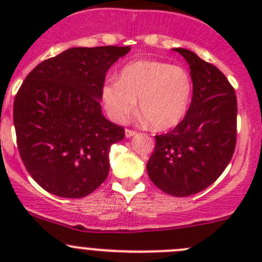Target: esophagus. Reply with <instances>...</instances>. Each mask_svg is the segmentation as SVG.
<instances>
[{
	"instance_id": "1",
	"label": "esophagus",
	"mask_w": 262,
	"mask_h": 262,
	"mask_svg": "<svg viewBox=\"0 0 262 262\" xmlns=\"http://www.w3.org/2000/svg\"><path fill=\"white\" fill-rule=\"evenodd\" d=\"M136 134H137V132L133 130V129H125V136H126V138H130V137L136 136Z\"/></svg>"
}]
</instances>
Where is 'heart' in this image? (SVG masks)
Here are the masks:
<instances>
[{
	"instance_id": "b5f03b06",
	"label": "heart",
	"mask_w": 262,
	"mask_h": 262,
	"mask_svg": "<svg viewBox=\"0 0 262 262\" xmlns=\"http://www.w3.org/2000/svg\"><path fill=\"white\" fill-rule=\"evenodd\" d=\"M192 96L189 72L179 66L142 59L126 64L119 81L102 87V101L109 115L124 123L137 112V100L143 118L156 130H168L184 120Z\"/></svg>"
}]
</instances>
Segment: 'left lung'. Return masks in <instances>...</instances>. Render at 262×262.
Masks as SVG:
<instances>
[{"instance_id": "left-lung-1", "label": "left lung", "mask_w": 262, "mask_h": 262, "mask_svg": "<svg viewBox=\"0 0 262 262\" xmlns=\"http://www.w3.org/2000/svg\"><path fill=\"white\" fill-rule=\"evenodd\" d=\"M175 50L190 67L191 104L179 125L156 136L147 172L166 194L189 196L210 186L232 160L237 141V97L215 66L191 50Z\"/></svg>"}]
</instances>
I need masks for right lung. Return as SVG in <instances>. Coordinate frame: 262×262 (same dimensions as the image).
Segmentation results:
<instances>
[{"mask_svg":"<svg viewBox=\"0 0 262 262\" xmlns=\"http://www.w3.org/2000/svg\"><path fill=\"white\" fill-rule=\"evenodd\" d=\"M130 47L71 48L39 63L18 89L14 125L20 157L44 190L62 198L91 194L109 175V150L123 141L100 100L107 70Z\"/></svg>","mask_w":262,"mask_h":262,"instance_id":"1","label":"right lung"}]
</instances>
